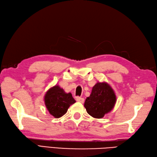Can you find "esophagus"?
<instances>
[{
  "instance_id": "obj_1",
  "label": "esophagus",
  "mask_w": 157,
  "mask_h": 157,
  "mask_svg": "<svg viewBox=\"0 0 157 157\" xmlns=\"http://www.w3.org/2000/svg\"><path fill=\"white\" fill-rule=\"evenodd\" d=\"M76 101H78V102L83 103V101H84V99H83V98H81V97H77V98H76Z\"/></svg>"
}]
</instances>
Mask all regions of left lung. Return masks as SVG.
I'll return each mask as SVG.
<instances>
[{"label": "left lung", "mask_w": 157, "mask_h": 157, "mask_svg": "<svg viewBox=\"0 0 157 157\" xmlns=\"http://www.w3.org/2000/svg\"><path fill=\"white\" fill-rule=\"evenodd\" d=\"M116 101L114 91L106 82H98L84 103L87 112L95 118H103L110 112Z\"/></svg>", "instance_id": "obj_1"}]
</instances>
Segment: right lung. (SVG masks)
<instances>
[{"mask_svg":"<svg viewBox=\"0 0 157 157\" xmlns=\"http://www.w3.org/2000/svg\"><path fill=\"white\" fill-rule=\"evenodd\" d=\"M44 101L47 110L56 118L63 116L69 107L75 102L71 93L65 92L63 89L57 85L47 91L44 96Z\"/></svg>","mask_w":157,"mask_h":157,"instance_id":"add662e5","label":"right lung"}]
</instances>
